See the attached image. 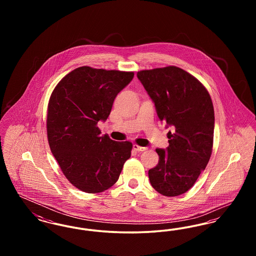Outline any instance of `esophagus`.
I'll return each mask as SVG.
<instances>
[{
  "mask_svg": "<svg viewBox=\"0 0 256 256\" xmlns=\"http://www.w3.org/2000/svg\"><path fill=\"white\" fill-rule=\"evenodd\" d=\"M134 150H137V152H145V150H148V148H146V146H138V145L134 144Z\"/></svg>",
  "mask_w": 256,
  "mask_h": 256,
  "instance_id": "esophagus-1",
  "label": "esophagus"
}]
</instances>
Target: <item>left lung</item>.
Returning a JSON list of instances; mask_svg holds the SVG:
<instances>
[{
    "label": "left lung",
    "mask_w": 256,
    "mask_h": 256,
    "mask_svg": "<svg viewBox=\"0 0 256 256\" xmlns=\"http://www.w3.org/2000/svg\"><path fill=\"white\" fill-rule=\"evenodd\" d=\"M137 78L154 102L159 120L172 128L169 146L156 150L158 164L148 170L150 182L161 195H182L195 184L211 156L212 100L195 76L176 66L143 70Z\"/></svg>",
    "instance_id": "obj_1"
}]
</instances>
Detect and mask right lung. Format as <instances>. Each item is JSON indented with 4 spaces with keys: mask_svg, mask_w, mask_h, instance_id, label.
<instances>
[{
    "mask_svg": "<svg viewBox=\"0 0 256 256\" xmlns=\"http://www.w3.org/2000/svg\"><path fill=\"white\" fill-rule=\"evenodd\" d=\"M134 72L78 67L54 89L48 104L47 134L52 156L66 178L86 193H100L118 180L132 144L100 136L98 121Z\"/></svg>",
    "mask_w": 256,
    "mask_h": 256,
    "instance_id": "1",
    "label": "right lung"
}]
</instances>
